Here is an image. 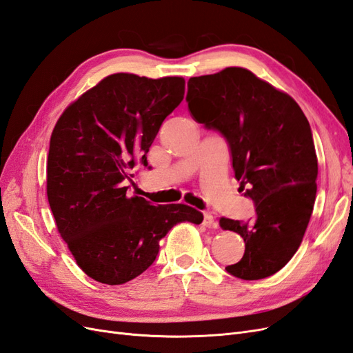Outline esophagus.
Here are the masks:
<instances>
[{"label": "esophagus", "mask_w": 353, "mask_h": 353, "mask_svg": "<svg viewBox=\"0 0 353 353\" xmlns=\"http://www.w3.org/2000/svg\"><path fill=\"white\" fill-rule=\"evenodd\" d=\"M203 225L208 227V228H215L216 227L215 218H213V215H212L210 212L203 213Z\"/></svg>", "instance_id": "1"}]
</instances>
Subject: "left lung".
Masks as SVG:
<instances>
[{
	"mask_svg": "<svg viewBox=\"0 0 353 353\" xmlns=\"http://www.w3.org/2000/svg\"><path fill=\"white\" fill-rule=\"evenodd\" d=\"M187 85L191 116L225 138L234 175L254 203L253 221L219 219L245 243L241 261L225 270L241 280L266 279L293 258L312 215L318 160L311 126L290 95L248 69L227 68Z\"/></svg>",
	"mask_w": 353,
	"mask_h": 353,
	"instance_id": "1",
	"label": "left lung"
}]
</instances>
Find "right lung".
<instances>
[{
	"mask_svg": "<svg viewBox=\"0 0 353 353\" xmlns=\"http://www.w3.org/2000/svg\"><path fill=\"white\" fill-rule=\"evenodd\" d=\"M179 77L114 73L63 112L50 140L47 196L61 239L92 280L116 285L150 266L159 241L179 222L201 223L183 205L153 206L128 197L125 181L147 153L166 116L184 99Z\"/></svg>",
	"mask_w": 353,
	"mask_h": 353,
	"instance_id": "right-lung-1",
	"label": "right lung"
}]
</instances>
